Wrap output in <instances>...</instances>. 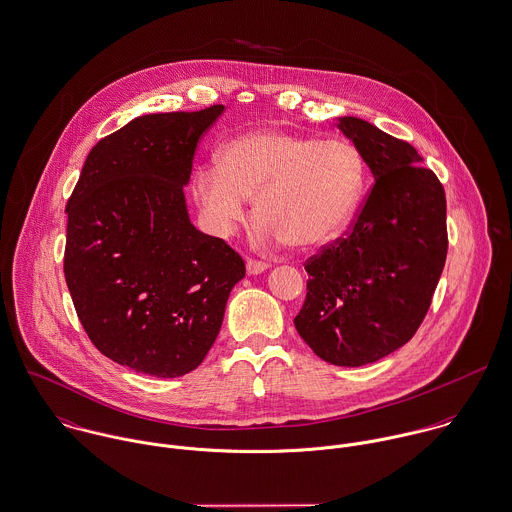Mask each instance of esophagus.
<instances>
[{
  "label": "esophagus",
  "mask_w": 512,
  "mask_h": 512,
  "mask_svg": "<svg viewBox=\"0 0 512 512\" xmlns=\"http://www.w3.org/2000/svg\"><path fill=\"white\" fill-rule=\"evenodd\" d=\"M245 267H247V273H249V275H259V273H263V271H267V269H269V263H263V261H253V259H249Z\"/></svg>",
  "instance_id": "34e87169"
}]
</instances>
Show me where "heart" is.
Listing matches in <instances>:
<instances>
[{
  "label": "heart",
  "instance_id": "heart-1",
  "mask_svg": "<svg viewBox=\"0 0 512 512\" xmlns=\"http://www.w3.org/2000/svg\"><path fill=\"white\" fill-rule=\"evenodd\" d=\"M366 190V162L348 140L257 130L227 142L194 172V196L211 233L227 237L255 196V239L310 249L338 237Z\"/></svg>",
  "mask_w": 512,
  "mask_h": 512
}]
</instances>
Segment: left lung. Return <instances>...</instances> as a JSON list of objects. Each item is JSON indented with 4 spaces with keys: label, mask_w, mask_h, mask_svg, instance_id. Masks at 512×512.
Instances as JSON below:
<instances>
[{
    "label": "left lung",
    "mask_w": 512,
    "mask_h": 512,
    "mask_svg": "<svg viewBox=\"0 0 512 512\" xmlns=\"http://www.w3.org/2000/svg\"><path fill=\"white\" fill-rule=\"evenodd\" d=\"M374 176L350 233L310 257L295 326L334 366L372 364L419 328L447 257L445 192L417 150L378 126L338 118Z\"/></svg>",
    "instance_id": "8db88e82"
}]
</instances>
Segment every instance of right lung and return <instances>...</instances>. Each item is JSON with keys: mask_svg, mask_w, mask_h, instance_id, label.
Listing matches in <instances>:
<instances>
[{"mask_svg": "<svg viewBox=\"0 0 512 512\" xmlns=\"http://www.w3.org/2000/svg\"><path fill=\"white\" fill-rule=\"evenodd\" d=\"M223 104L144 114L87 156L67 204L65 279L106 358L178 378L213 346L243 259L190 221L184 186Z\"/></svg>", "mask_w": 512, "mask_h": 512, "instance_id": "obj_1", "label": "right lung"}]
</instances>
